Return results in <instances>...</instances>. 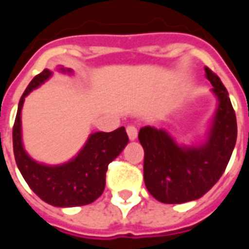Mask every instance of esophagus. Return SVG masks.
<instances>
[{"mask_svg": "<svg viewBox=\"0 0 249 249\" xmlns=\"http://www.w3.org/2000/svg\"><path fill=\"white\" fill-rule=\"evenodd\" d=\"M137 126L136 125H128L126 126V133H128V137H129V140H136L137 139Z\"/></svg>", "mask_w": 249, "mask_h": 249, "instance_id": "obj_1", "label": "esophagus"}]
</instances>
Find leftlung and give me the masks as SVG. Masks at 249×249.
Returning a JSON list of instances; mask_svg holds the SVG:
<instances>
[{
  "label": "left lung",
  "mask_w": 249,
  "mask_h": 249,
  "mask_svg": "<svg viewBox=\"0 0 249 249\" xmlns=\"http://www.w3.org/2000/svg\"><path fill=\"white\" fill-rule=\"evenodd\" d=\"M219 105L207 141L180 146L165 129L144 126L139 141L144 148V181L153 197L165 204L197 200L219 181L237 137V124L228 92L217 74L205 66Z\"/></svg>",
  "instance_id": "left-lung-1"
}]
</instances>
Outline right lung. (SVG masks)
<instances>
[{
	"label": "right lung",
	"mask_w": 249,
	"mask_h": 249,
	"mask_svg": "<svg viewBox=\"0 0 249 249\" xmlns=\"http://www.w3.org/2000/svg\"><path fill=\"white\" fill-rule=\"evenodd\" d=\"M61 71L65 69L61 68ZM51 76L52 71L44 69L30 81L21 96L13 125L14 159L30 189L45 203L61 208L87 205L103 195L109 162L123 152L129 139L121 126L108 133H92L80 153L62 165L49 167L30 159L21 140V109L25 97Z\"/></svg>",
	"instance_id": "right-lung-1"
}]
</instances>
